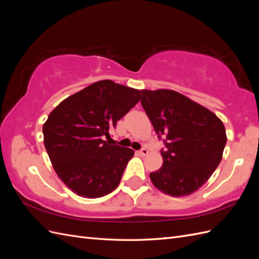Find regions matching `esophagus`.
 Returning a JSON list of instances; mask_svg holds the SVG:
<instances>
[{
	"label": "esophagus",
	"mask_w": 259,
	"mask_h": 259,
	"mask_svg": "<svg viewBox=\"0 0 259 259\" xmlns=\"http://www.w3.org/2000/svg\"><path fill=\"white\" fill-rule=\"evenodd\" d=\"M148 153H149V151L147 150V149H145V148L142 149V150L138 151V154H139L140 156H145V155H147Z\"/></svg>",
	"instance_id": "esophagus-1"
}]
</instances>
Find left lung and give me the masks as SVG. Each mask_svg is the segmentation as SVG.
<instances>
[{"instance_id":"8db88e82","label":"left lung","mask_w":259,"mask_h":259,"mask_svg":"<svg viewBox=\"0 0 259 259\" xmlns=\"http://www.w3.org/2000/svg\"><path fill=\"white\" fill-rule=\"evenodd\" d=\"M142 105L156 134L163 136L162 167L150 173L155 188L185 197L204 185L223 158L227 143L222 120L171 90H142Z\"/></svg>"}]
</instances>
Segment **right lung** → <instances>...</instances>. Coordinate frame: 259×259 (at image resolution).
<instances>
[{"label": "right lung", "mask_w": 259, "mask_h": 259, "mask_svg": "<svg viewBox=\"0 0 259 259\" xmlns=\"http://www.w3.org/2000/svg\"><path fill=\"white\" fill-rule=\"evenodd\" d=\"M140 100V92L103 80L69 96L43 124L53 167L69 189L95 199L119 186L134 150L109 145L103 136Z\"/></svg>", "instance_id": "right-lung-1"}]
</instances>
